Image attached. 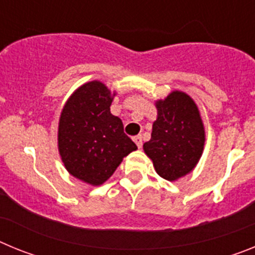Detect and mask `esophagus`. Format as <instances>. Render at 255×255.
Here are the masks:
<instances>
[{
  "instance_id": "esophagus-1",
  "label": "esophagus",
  "mask_w": 255,
  "mask_h": 255,
  "mask_svg": "<svg viewBox=\"0 0 255 255\" xmlns=\"http://www.w3.org/2000/svg\"><path fill=\"white\" fill-rule=\"evenodd\" d=\"M132 140L135 141V144L138 145V148H141V144H143V139H141V135H136L132 138Z\"/></svg>"
}]
</instances>
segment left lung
<instances>
[{
	"instance_id": "1",
	"label": "left lung",
	"mask_w": 255,
	"mask_h": 255,
	"mask_svg": "<svg viewBox=\"0 0 255 255\" xmlns=\"http://www.w3.org/2000/svg\"><path fill=\"white\" fill-rule=\"evenodd\" d=\"M155 107L157 120L143 149L155 172L175 181L193 171L200 159L206 141L203 121L193 98L184 92H171Z\"/></svg>"
}]
</instances>
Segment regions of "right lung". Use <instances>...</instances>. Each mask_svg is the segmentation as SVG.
<instances>
[{
    "instance_id": "1",
    "label": "right lung",
    "mask_w": 255,
    "mask_h": 255,
    "mask_svg": "<svg viewBox=\"0 0 255 255\" xmlns=\"http://www.w3.org/2000/svg\"><path fill=\"white\" fill-rule=\"evenodd\" d=\"M114 94L98 80L85 83L65 103L58 123V152L76 179L97 186L112 176L124 157L138 149L110 106Z\"/></svg>"
}]
</instances>
